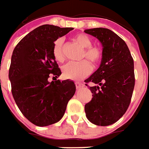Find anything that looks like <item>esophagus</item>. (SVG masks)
<instances>
[{"instance_id": "1", "label": "esophagus", "mask_w": 149, "mask_h": 149, "mask_svg": "<svg viewBox=\"0 0 149 149\" xmlns=\"http://www.w3.org/2000/svg\"><path fill=\"white\" fill-rule=\"evenodd\" d=\"M75 86H76L77 89H80V88H81V87H83L84 85H83L82 83H79V82H77V83H75Z\"/></svg>"}]
</instances>
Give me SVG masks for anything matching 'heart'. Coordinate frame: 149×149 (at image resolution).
<instances>
[{"label": "heart", "instance_id": "obj_1", "mask_svg": "<svg viewBox=\"0 0 149 149\" xmlns=\"http://www.w3.org/2000/svg\"><path fill=\"white\" fill-rule=\"evenodd\" d=\"M74 40L84 49L83 58H86L94 64L97 63L102 57V52L98 47H92V42L89 37L83 33L77 34ZM54 57L58 63H63L65 60L64 54V41L58 38L54 46ZM91 65L87 60H83L79 63H69L63 67V76L66 79L79 80L87 76L91 72Z\"/></svg>", "mask_w": 149, "mask_h": 149}]
</instances>
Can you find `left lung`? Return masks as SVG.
I'll return each instance as SVG.
<instances>
[{
	"instance_id": "left-lung-1",
	"label": "left lung",
	"mask_w": 149,
	"mask_h": 149,
	"mask_svg": "<svg viewBox=\"0 0 149 149\" xmlns=\"http://www.w3.org/2000/svg\"><path fill=\"white\" fill-rule=\"evenodd\" d=\"M101 43L102 59L96 71L85 80L92 99L85 105L86 116L98 126L116 123L126 112L135 86L134 62L127 44L106 28L85 29Z\"/></svg>"
}]
</instances>
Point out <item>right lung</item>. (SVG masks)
I'll return each instance as SVG.
<instances>
[{
    "label": "right lung",
    "mask_w": 149,
    "mask_h": 149,
    "mask_svg": "<svg viewBox=\"0 0 149 149\" xmlns=\"http://www.w3.org/2000/svg\"><path fill=\"white\" fill-rule=\"evenodd\" d=\"M73 28L43 25L29 32L13 49L9 79L12 94L22 113L39 127L58 122L75 93L72 80L49 82L62 74L54 57V42Z\"/></svg>",
    "instance_id": "obj_1"
}]
</instances>
